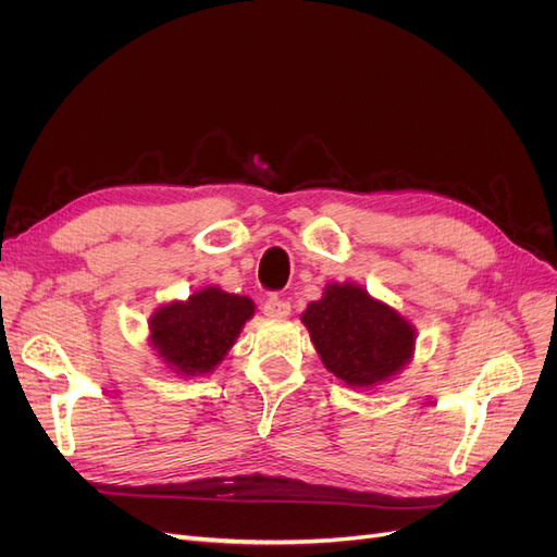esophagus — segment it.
<instances>
[{
  "instance_id": "1",
  "label": "esophagus",
  "mask_w": 557,
  "mask_h": 557,
  "mask_svg": "<svg viewBox=\"0 0 557 557\" xmlns=\"http://www.w3.org/2000/svg\"><path fill=\"white\" fill-rule=\"evenodd\" d=\"M262 311H264L267 318L283 320V318L290 315V305H288V301H285V299H278L276 295H272V297H269V299L264 301Z\"/></svg>"
}]
</instances>
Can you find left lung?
<instances>
[{"mask_svg": "<svg viewBox=\"0 0 557 557\" xmlns=\"http://www.w3.org/2000/svg\"><path fill=\"white\" fill-rule=\"evenodd\" d=\"M327 372L350 387L391 381L413 358L416 327L358 283H330L301 313Z\"/></svg>", "mask_w": 557, "mask_h": 557, "instance_id": "left-lung-1", "label": "left lung"}]
</instances>
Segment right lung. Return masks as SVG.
<instances>
[{
  "instance_id": "add662e5",
  "label": "right lung",
  "mask_w": 557,
  "mask_h": 557,
  "mask_svg": "<svg viewBox=\"0 0 557 557\" xmlns=\"http://www.w3.org/2000/svg\"><path fill=\"white\" fill-rule=\"evenodd\" d=\"M256 313L250 297L207 285L188 299H174L150 318V344L178 376H205L225 360L246 320Z\"/></svg>"
}]
</instances>
